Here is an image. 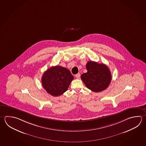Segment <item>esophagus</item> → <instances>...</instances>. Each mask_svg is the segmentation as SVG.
Here are the masks:
<instances>
[{"label":"esophagus","mask_w":146,"mask_h":146,"mask_svg":"<svg viewBox=\"0 0 146 146\" xmlns=\"http://www.w3.org/2000/svg\"><path fill=\"white\" fill-rule=\"evenodd\" d=\"M75 77H76V78H77V79H78V78L80 77V73H78L77 74L75 75Z\"/></svg>","instance_id":"esophagus-1"}]
</instances>
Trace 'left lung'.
I'll list each match as a JSON object with an SVG mask.
<instances>
[{
	"label": "left lung",
	"mask_w": 146,
	"mask_h": 146,
	"mask_svg": "<svg viewBox=\"0 0 146 146\" xmlns=\"http://www.w3.org/2000/svg\"><path fill=\"white\" fill-rule=\"evenodd\" d=\"M87 72L81 75V79L91 91L99 92L108 87L111 74L108 66L103 63L89 61L86 64Z\"/></svg>",
	"instance_id": "left-lung-1"
}]
</instances>
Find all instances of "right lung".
Instances as JSON below:
<instances>
[{"instance_id":"add662e5","label":"right lung","mask_w":146,"mask_h":146,"mask_svg":"<svg viewBox=\"0 0 146 146\" xmlns=\"http://www.w3.org/2000/svg\"><path fill=\"white\" fill-rule=\"evenodd\" d=\"M74 79L68 69L62 66H52L45 72L42 77V84L45 90L52 96L64 93Z\"/></svg>"}]
</instances>
